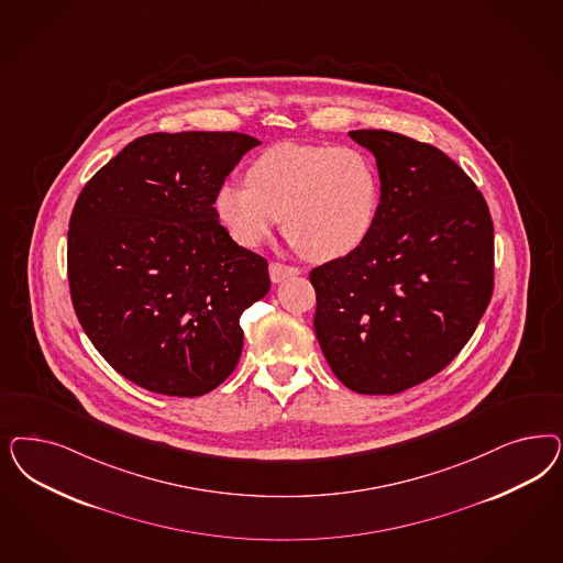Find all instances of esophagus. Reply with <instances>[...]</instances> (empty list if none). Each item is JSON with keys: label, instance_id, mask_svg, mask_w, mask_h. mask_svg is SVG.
<instances>
[{"label": "esophagus", "instance_id": "esophagus-1", "mask_svg": "<svg viewBox=\"0 0 563 563\" xmlns=\"http://www.w3.org/2000/svg\"><path fill=\"white\" fill-rule=\"evenodd\" d=\"M298 269L296 267H288V265H282V263H272L269 265V275H272L273 284H282V282H286L288 277H294V275H298Z\"/></svg>", "mask_w": 563, "mask_h": 563}]
</instances>
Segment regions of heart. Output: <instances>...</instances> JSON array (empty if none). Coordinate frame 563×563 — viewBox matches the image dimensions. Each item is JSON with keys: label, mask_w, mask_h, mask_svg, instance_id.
<instances>
[{"label": "heart", "mask_w": 563, "mask_h": 563, "mask_svg": "<svg viewBox=\"0 0 563 563\" xmlns=\"http://www.w3.org/2000/svg\"><path fill=\"white\" fill-rule=\"evenodd\" d=\"M246 180H225L216 192L218 218L246 249L284 219L291 246L327 263L358 251L377 223L379 174L354 146L279 143L254 159Z\"/></svg>", "instance_id": "heart-1"}]
</instances>
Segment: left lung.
Wrapping results in <instances>:
<instances>
[{"label":"left lung","mask_w":563,"mask_h":563,"mask_svg":"<svg viewBox=\"0 0 563 563\" xmlns=\"http://www.w3.org/2000/svg\"><path fill=\"white\" fill-rule=\"evenodd\" d=\"M382 181L363 246L312 269L314 333L335 377L389 396L431 379L471 340L493 291V221L443 151L389 130H354Z\"/></svg>","instance_id":"obj_1"}]
</instances>
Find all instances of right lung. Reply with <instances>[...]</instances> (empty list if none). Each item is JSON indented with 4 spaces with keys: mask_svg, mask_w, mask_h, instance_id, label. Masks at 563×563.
I'll use <instances>...</instances> for the list:
<instances>
[{
    "mask_svg": "<svg viewBox=\"0 0 563 563\" xmlns=\"http://www.w3.org/2000/svg\"><path fill=\"white\" fill-rule=\"evenodd\" d=\"M261 145L240 132L146 134L82 188L68 230L76 317L128 382L197 398L236 368L240 314L269 288L267 261L219 223L216 192Z\"/></svg>",
    "mask_w": 563,
    "mask_h": 563,
    "instance_id": "1",
    "label": "right lung"
}]
</instances>
